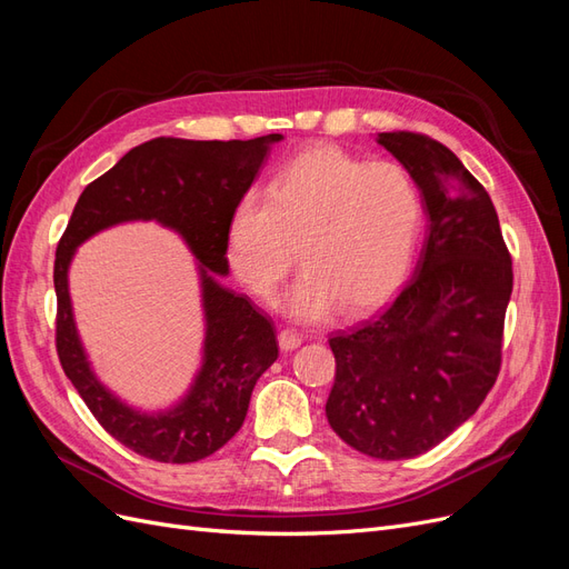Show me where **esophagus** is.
Returning a JSON list of instances; mask_svg holds the SVG:
<instances>
[{
	"label": "esophagus",
	"mask_w": 569,
	"mask_h": 569,
	"mask_svg": "<svg viewBox=\"0 0 569 569\" xmlns=\"http://www.w3.org/2000/svg\"><path fill=\"white\" fill-rule=\"evenodd\" d=\"M278 343H280V351L289 353V351H295V349L301 347V337L297 332H291V330H282L278 335Z\"/></svg>",
	"instance_id": "1"
}]
</instances>
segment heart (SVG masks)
I'll list each match as a JSON object with an SVG mask.
<instances>
[{
    "label": "heart",
    "instance_id": "1",
    "mask_svg": "<svg viewBox=\"0 0 569 569\" xmlns=\"http://www.w3.org/2000/svg\"><path fill=\"white\" fill-rule=\"evenodd\" d=\"M422 220L418 187L401 166L368 163L337 144L297 153L270 189L237 199L226 253L234 278L266 299L297 263L301 278L278 299L301 322L370 313L406 280Z\"/></svg>",
    "mask_w": 569,
    "mask_h": 569
}]
</instances>
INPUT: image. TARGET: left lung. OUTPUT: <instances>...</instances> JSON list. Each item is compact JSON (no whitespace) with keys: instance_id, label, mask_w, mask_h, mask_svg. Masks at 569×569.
<instances>
[{"instance_id":"left-lung-1","label":"left lung","mask_w":569,"mask_h":569,"mask_svg":"<svg viewBox=\"0 0 569 569\" xmlns=\"http://www.w3.org/2000/svg\"><path fill=\"white\" fill-rule=\"evenodd\" d=\"M375 140L420 189L427 237L387 311L330 339L337 375L325 416L351 449L403 460L435 449L487 399L512 263L487 189L451 149L416 132Z\"/></svg>"}]
</instances>
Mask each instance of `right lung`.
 I'll return each instance as SVG.
<instances>
[{"label": "right lung", "mask_w": 569, "mask_h": 569, "mask_svg": "<svg viewBox=\"0 0 569 569\" xmlns=\"http://www.w3.org/2000/svg\"><path fill=\"white\" fill-rule=\"evenodd\" d=\"M280 140L284 137L278 132L244 142L157 137L84 187L68 220L54 263L59 360L99 425L134 453L178 465L209 458L244 425L258 377L278 360L270 320L247 297L222 287L220 278L230 272V213ZM134 219H153L181 234L198 261L202 289V363L181 399L161 411L134 409L98 380L81 347L67 287L77 247Z\"/></svg>", "instance_id": "right-lung-1"}]
</instances>
